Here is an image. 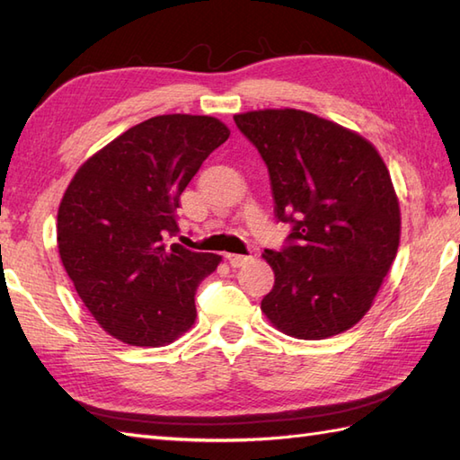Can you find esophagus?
Returning <instances> with one entry per match:
<instances>
[{
  "mask_svg": "<svg viewBox=\"0 0 460 460\" xmlns=\"http://www.w3.org/2000/svg\"><path fill=\"white\" fill-rule=\"evenodd\" d=\"M249 259H251V257H247V255H233V252H229V255H227L229 265H231L233 269H239V267H243V265H247Z\"/></svg>",
  "mask_w": 460,
  "mask_h": 460,
  "instance_id": "esophagus-1",
  "label": "esophagus"
}]
</instances>
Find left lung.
Masks as SVG:
<instances>
[{
    "label": "left lung",
    "mask_w": 460,
    "mask_h": 460,
    "mask_svg": "<svg viewBox=\"0 0 460 460\" xmlns=\"http://www.w3.org/2000/svg\"><path fill=\"white\" fill-rule=\"evenodd\" d=\"M265 160L288 245L265 251L275 287L261 310L282 334L324 340L356 326L395 261L402 211L376 146L296 109L235 114Z\"/></svg>",
    "instance_id": "1"
}]
</instances>
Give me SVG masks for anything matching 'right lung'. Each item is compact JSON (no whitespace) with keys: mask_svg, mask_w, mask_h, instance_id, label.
<instances>
[{"mask_svg":"<svg viewBox=\"0 0 460 460\" xmlns=\"http://www.w3.org/2000/svg\"><path fill=\"white\" fill-rule=\"evenodd\" d=\"M229 134L213 116H154L73 175L57 213L58 257L106 334L158 348L193 326L195 290L221 257L168 237L180 231V195Z\"/></svg>","mask_w":460,"mask_h":460,"instance_id":"1","label":"right lung"}]
</instances>
